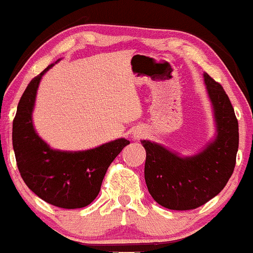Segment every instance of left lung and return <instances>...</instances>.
I'll list each match as a JSON object with an SVG mask.
<instances>
[{
  "label": "left lung",
  "instance_id": "1",
  "mask_svg": "<svg viewBox=\"0 0 253 253\" xmlns=\"http://www.w3.org/2000/svg\"><path fill=\"white\" fill-rule=\"evenodd\" d=\"M203 75L216 121L215 141L191 158L141 141L146 149L144 179L149 194L172 211H191L206 204L225 188L235 167L239 126L234 109L223 87L207 73Z\"/></svg>",
  "mask_w": 253,
  "mask_h": 253
}]
</instances>
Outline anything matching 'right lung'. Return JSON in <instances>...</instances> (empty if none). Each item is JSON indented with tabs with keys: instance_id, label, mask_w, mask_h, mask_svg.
<instances>
[{
	"instance_id": "add662e5",
	"label": "right lung",
	"mask_w": 253,
	"mask_h": 253,
	"mask_svg": "<svg viewBox=\"0 0 253 253\" xmlns=\"http://www.w3.org/2000/svg\"><path fill=\"white\" fill-rule=\"evenodd\" d=\"M49 65L32 79L20 99L13 121V148L20 175L28 189L45 202L63 209L88 206L100 191L107 169L124 147L126 138L84 152L51 149L32 124L37 89Z\"/></svg>"
}]
</instances>
